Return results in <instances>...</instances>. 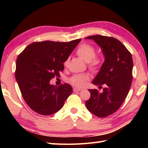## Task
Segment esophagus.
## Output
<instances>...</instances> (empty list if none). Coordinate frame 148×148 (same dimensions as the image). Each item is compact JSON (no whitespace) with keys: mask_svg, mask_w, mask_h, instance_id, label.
I'll use <instances>...</instances> for the list:
<instances>
[{"mask_svg":"<svg viewBox=\"0 0 148 148\" xmlns=\"http://www.w3.org/2000/svg\"><path fill=\"white\" fill-rule=\"evenodd\" d=\"M82 90L81 89H79V88H73V91L74 92H80V91H81Z\"/></svg>","mask_w":148,"mask_h":148,"instance_id":"34e87169","label":"esophagus"}]
</instances>
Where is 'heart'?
<instances>
[{"instance_id":"b5f03b06","label":"heart","mask_w":148,"mask_h":148,"mask_svg":"<svg viewBox=\"0 0 148 148\" xmlns=\"http://www.w3.org/2000/svg\"><path fill=\"white\" fill-rule=\"evenodd\" d=\"M95 48L86 43L81 44L76 50L77 56L87 62L88 67L93 71L97 70L102 64V59L95 56ZM67 63V62H65V65ZM88 79L89 77L86 74H74L70 78L69 82L74 86L82 87Z\"/></svg>"}]
</instances>
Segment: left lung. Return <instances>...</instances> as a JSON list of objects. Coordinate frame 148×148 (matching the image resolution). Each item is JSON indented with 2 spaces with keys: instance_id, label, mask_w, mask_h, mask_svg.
Listing matches in <instances>:
<instances>
[{
  "instance_id": "obj_1",
  "label": "left lung",
  "mask_w": 148,
  "mask_h": 148,
  "mask_svg": "<svg viewBox=\"0 0 148 148\" xmlns=\"http://www.w3.org/2000/svg\"><path fill=\"white\" fill-rule=\"evenodd\" d=\"M92 39L102 49L105 61L92 84L102 88L88 90L90 98L87 109L97 117L104 118L115 112L126 99L132 81L133 60L131 53L119 40L100 35L85 38Z\"/></svg>"
}]
</instances>
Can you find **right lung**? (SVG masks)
Listing matches in <instances>:
<instances>
[{
	"label": "right lung",
	"mask_w": 148,
	"mask_h": 148,
	"mask_svg": "<svg viewBox=\"0 0 148 148\" xmlns=\"http://www.w3.org/2000/svg\"><path fill=\"white\" fill-rule=\"evenodd\" d=\"M81 40L35 42L18 55L15 77L25 101L34 111L48 116L64 106L72 92V86L67 83L51 85L49 81L64 71L63 63Z\"/></svg>",
	"instance_id": "add662e5"
}]
</instances>
